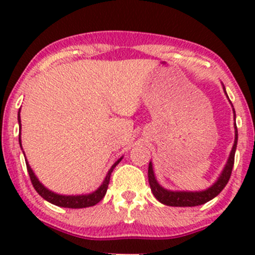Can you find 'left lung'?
Segmentation results:
<instances>
[{"label":"left lung","mask_w":255,"mask_h":255,"mask_svg":"<svg viewBox=\"0 0 255 255\" xmlns=\"http://www.w3.org/2000/svg\"><path fill=\"white\" fill-rule=\"evenodd\" d=\"M225 89V87H223ZM235 112V109H233ZM236 116V115H235ZM237 140H238V132H237V126H236V140L233 144L232 151L228 158L227 164H226L225 169H223L222 174L218 177L217 181L210 187V189L205 190V191L199 192H187V191H169L161 187L158 184L154 176L153 166L151 163H149L148 168V181L150 185V189L155 199L158 200L161 204L166 205V206H174V207H192V206H199V205H204L206 202L212 200L213 197L217 196L225 186L227 185L228 180H230L231 174H232L233 165H235V154L236 148H237Z\"/></svg>","instance_id":"obj_1"}]
</instances>
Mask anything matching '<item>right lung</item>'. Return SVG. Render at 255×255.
<instances>
[{
  "label": "right lung",
  "mask_w": 255,
  "mask_h": 255,
  "mask_svg": "<svg viewBox=\"0 0 255 255\" xmlns=\"http://www.w3.org/2000/svg\"><path fill=\"white\" fill-rule=\"evenodd\" d=\"M18 122H20L19 113H18ZM19 144H20V137H19ZM120 161H121V159L113 164L112 168L110 169L109 174H107L106 179H105V181L102 182V185L96 190V191L92 192V194H90V195H80V196H63V195H58V194H54V192L49 191L48 189H45V187L43 186L39 181H38V179L35 177L34 173L32 171L30 166L28 165V163H25V164H27V170H28V174H29L30 181H32L33 187H34L35 191H37L38 194L43 197V199L47 200V201L50 202V204L56 205V206H60V207L84 208V207L94 206V205L99 204V202L104 199L105 195H106V192H107V187H109V184H110V177H111L113 169L116 168V165H117Z\"/></svg>",
  "instance_id": "obj_1"
}]
</instances>
